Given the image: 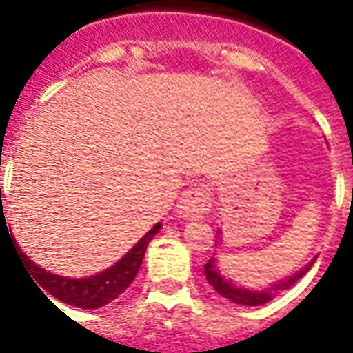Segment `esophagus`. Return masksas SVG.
<instances>
[{"instance_id":"1","label":"esophagus","mask_w":353,"mask_h":353,"mask_svg":"<svg viewBox=\"0 0 353 353\" xmlns=\"http://www.w3.org/2000/svg\"><path fill=\"white\" fill-rule=\"evenodd\" d=\"M210 210V195L205 187H191L183 191V195L177 203L179 218H201Z\"/></svg>"}]
</instances>
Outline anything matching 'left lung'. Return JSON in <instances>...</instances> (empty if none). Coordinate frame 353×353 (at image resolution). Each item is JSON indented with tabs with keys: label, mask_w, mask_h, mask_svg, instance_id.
<instances>
[{
	"label": "left lung",
	"mask_w": 353,
	"mask_h": 353,
	"mask_svg": "<svg viewBox=\"0 0 353 353\" xmlns=\"http://www.w3.org/2000/svg\"><path fill=\"white\" fill-rule=\"evenodd\" d=\"M216 236H218L216 241L220 243V239H222V237H220V232H216ZM313 263H315V259H313V261H309L307 265L301 268V270H297L296 274L278 280V282H274V284H270V288H267V290H249V288L237 286L236 282H232L230 278H226L222 272H220L218 261L214 257L208 259V263L205 265V276H207L208 284L214 288L220 296L230 299L232 303H237V305H247V307H255V305L268 303V301H270V299H274L278 294H282V292H286L290 286H294L299 278H303L305 274H307V270L313 267Z\"/></svg>",
	"instance_id": "8db88e82"
}]
</instances>
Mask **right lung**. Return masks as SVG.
I'll return each instance as SVG.
<instances>
[{
	"label": "right lung",
	"instance_id": "1",
	"mask_svg": "<svg viewBox=\"0 0 353 353\" xmlns=\"http://www.w3.org/2000/svg\"><path fill=\"white\" fill-rule=\"evenodd\" d=\"M160 228H162L160 222L154 224L145 236L137 241L135 245L127 251L123 257L117 261L116 265H112L94 276L86 278H67L46 272L44 268H40L26 257L23 249H19V247L17 249L26 259V265L30 267L28 270H30L32 278H36V282L44 288L50 296H54L61 303L73 305V307L98 309L117 299L129 288V284L135 280L137 272L143 265L146 247L150 243V239L160 232ZM42 288H40V292H42Z\"/></svg>",
	"mask_w": 353,
	"mask_h": 353
}]
</instances>
